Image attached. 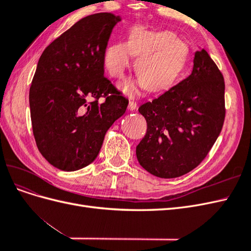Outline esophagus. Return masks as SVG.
<instances>
[{"mask_svg":"<svg viewBox=\"0 0 251 251\" xmlns=\"http://www.w3.org/2000/svg\"><path fill=\"white\" fill-rule=\"evenodd\" d=\"M127 108L130 111H135L136 109H137V103H136L134 100H130V101H128Z\"/></svg>","mask_w":251,"mask_h":251,"instance_id":"34e87169","label":"esophagus"}]
</instances>
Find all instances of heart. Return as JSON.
<instances>
[{
	"label": "heart",
	"instance_id": "b5f03b06",
	"mask_svg": "<svg viewBox=\"0 0 251 251\" xmlns=\"http://www.w3.org/2000/svg\"><path fill=\"white\" fill-rule=\"evenodd\" d=\"M132 54L137 56L135 71L141 78L140 86L150 91H161L170 87L186 59V46L170 31H154L135 27L126 42L109 45L103 53L105 70L114 78H121L131 66ZM120 89L128 95L137 92L132 80H126Z\"/></svg>",
	"mask_w": 251,
	"mask_h": 251
}]
</instances>
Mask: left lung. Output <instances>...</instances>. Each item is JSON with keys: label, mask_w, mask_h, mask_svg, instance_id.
Returning a JSON list of instances; mask_svg holds the SVG:
<instances>
[{"label": "left lung", "mask_w": 251, "mask_h": 251, "mask_svg": "<svg viewBox=\"0 0 251 251\" xmlns=\"http://www.w3.org/2000/svg\"><path fill=\"white\" fill-rule=\"evenodd\" d=\"M224 92L221 71L206 50L197 51L189 76L138 109L148 125L136 148L142 168L165 179L197 168L221 133Z\"/></svg>", "instance_id": "1"}]
</instances>
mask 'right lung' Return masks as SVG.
<instances>
[{"label": "right lung", "instance_id": "add662e5", "mask_svg": "<svg viewBox=\"0 0 251 251\" xmlns=\"http://www.w3.org/2000/svg\"><path fill=\"white\" fill-rule=\"evenodd\" d=\"M120 20L109 12L79 20L37 63L29 91L32 131L43 157L58 170L92 163L105 133L126 110L128 100L103 76V53Z\"/></svg>", "mask_w": 251, "mask_h": 251}]
</instances>
